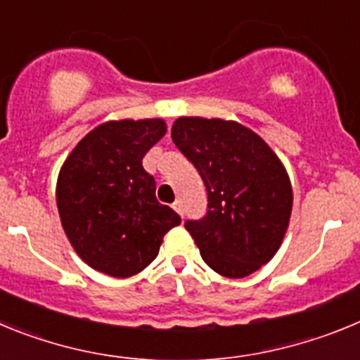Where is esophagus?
Here are the masks:
<instances>
[{"mask_svg": "<svg viewBox=\"0 0 360 360\" xmlns=\"http://www.w3.org/2000/svg\"><path fill=\"white\" fill-rule=\"evenodd\" d=\"M173 209L178 212V214L184 216V207H182V202H180V200H176V202L173 203Z\"/></svg>", "mask_w": 360, "mask_h": 360, "instance_id": "34e87169", "label": "esophagus"}]
</instances>
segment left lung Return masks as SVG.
Here are the masks:
<instances>
[{"label": "left lung", "mask_w": 360, "mask_h": 360, "mask_svg": "<svg viewBox=\"0 0 360 360\" xmlns=\"http://www.w3.org/2000/svg\"><path fill=\"white\" fill-rule=\"evenodd\" d=\"M171 136L207 191V214L186 221L203 262L232 279L262 269L281 247L292 214L283 162L236 120L180 117Z\"/></svg>", "instance_id": "left-lung-1"}]
</instances>
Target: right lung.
Returning a JSON list of instances; mask_svg holds the SVG:
<instances>
[{
	"label": "right lung",
	"mask_w": 360,
	"mask_h": 360,
	"mask_svg": "<svg viewBox=\"0 0 360 360\" xmlns=\"http://www.w3.org/2000/svg\"><path fill=\"white\" fill-rule=\"evenodd\" d=\"M167 131L162 119L110 120L79 142L57 176V209L66 238L86 265L129 278L158 256L180 216L158 203L146 153Z\"/></svg>",
	"instance_id": "obj_1"
}]
</instances>
